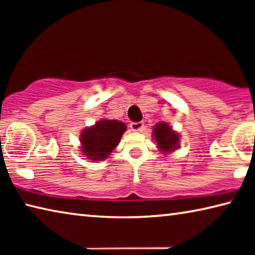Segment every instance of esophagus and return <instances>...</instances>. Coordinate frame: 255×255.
<instances>
[{
	"label": "esophagus",
	"instance_id": "1",
	"mask_svg": "<svg viewBox=\"0 0 255 255\" xmlns=\"http://www.w3.org/2000/svg\"><path fill=\"white\" fill-rule=\"evenodd\" d=\"M144 127H145V125H144V123H141V122L130 124V129L132 131H141L144 129Z\"/></svg>",
	"mask_w": 255,
	"mask_h": 255
}]
</instances>
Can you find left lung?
Segmentation results:
<instances>
[{
	"label": "left lung",
	"instance_id": "8db88e82",
	"mask_svg": "<svg viewBox=\"0 0 255 255\" xmlns=\"http://www.w3.org/2000/svg\"><path fill=\"white\" fill-rule=\"evenodd\" d=\"M154 138L157 143V147L163 152H171L179 147V137L178 133L167 124L158 123L154 127Z\"/></svg>",
	"mask_w": 255,
	"mask_h": 255
}]
</instances>
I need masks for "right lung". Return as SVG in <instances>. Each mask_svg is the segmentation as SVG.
<instances>
[{
  "label": "right lung",
  "instance_id": "obj_1",
  "mask_svg": "<svg viewBox=\"0 0 255 255\" xmlns=\"http://www.w3.org/2000/svg\"><path fill=\"white\" fill-rule=\"evenodd\" d=\"M126 130V125L118 120L103 119L94 126L82 131V152L93 161L105 159L119 144L120 137Z\"/></svg>",
  "mask_w": 255,
  "mask_h": 255
}]
</instances>
